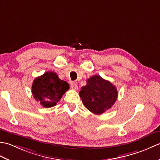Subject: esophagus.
Segmentation results:
<instances>
[{"instance_id":"esophagus-1","label":"esophagus","mask_w":160,"mask_h":160,"mask_svg":"<svg viewBox=\"0 0 160 160\" xmlns=\"http://www.w3.org/2000/svg\"><path fill=\"white\" fill-rule=\"evenodd\" d=\"M70 85H71V87L72 89H73V90L78 89V85L76 84V83H75L74 82H71Z\"/></svg>"}]
</instances>
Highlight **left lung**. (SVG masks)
Instances as JSON below:
<instances>
[{
	"mask_svg": "<svg viewBox=\"0 0 160 160\" xmlns=\"http://www.w3.org/2000/svg\"><path fill=\"white\" fill-rule=\"evenodd\" d=\"M79 92L82 103L89 111L100 115L113 106L118 98L116 87L100 76H93Z\"/></svg>",
	"mask_w": 160,
	"mask_h": 160,
	"instance_id": "1",
	"label": "left lung"
}]
</instances>
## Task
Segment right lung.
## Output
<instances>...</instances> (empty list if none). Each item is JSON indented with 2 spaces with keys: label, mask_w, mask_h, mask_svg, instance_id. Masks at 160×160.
Listing matches in <instances>:
<instances>
[{
  "label": "right lung",
  "mask_w": 160,
  "mask_h": 160,
  "mask_svg": "<svg viewBox=\"0 0 160 160\" xmlns=\"http://www.w3.org/2000/svg\"><path fill=\"white\" fill-rule=\"evenodd\" d=\"M69 89V84L60 80L56 73L47 71L35 78L32 91L33 97L42 107L50 108L56 105Z\"/></svg>",
  "instance_id": "add662e5"
}]
</instances>
